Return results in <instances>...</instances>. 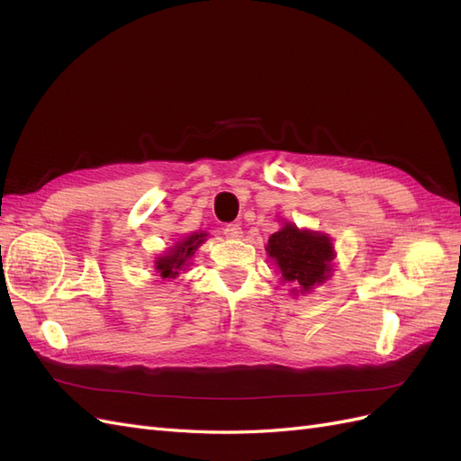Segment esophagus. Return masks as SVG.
<instances>
[{"label": "esophagus", "instance_id": "obj_1", "mask_svg": "<svg viewBox=\"0 0 461 461\" xmlns=\"http://www.w3.org/2000/svg\"><path fill=\"white\" fill-rule=\"evenodd\" d=\"M222 232H225L227 239H232V240L242 239V227L236 225V222H230V225H227L225 229H222Z\"/></svg>", "mask_w": 461, "mask_h": 461}]
</instances>
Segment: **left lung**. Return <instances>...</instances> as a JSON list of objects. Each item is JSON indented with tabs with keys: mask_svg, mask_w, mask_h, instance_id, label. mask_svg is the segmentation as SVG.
Returning a JSON list of instances; mask_svg holds the SVG:
<instances>
[{
	"mask_svg": "<svg viewBox=\"0 0 461 461\" xmlns=\"http://www.w3.org/2000/svg\"><path fill=\"white\" fill-rule=\"evenodd\" d=\"M265 249L281 269L283 281L300 286L302 292L325 281L334 256L329 236L300 230L290 222L271 234Z\"/></svg>",
	"mask_w": 461,
	"mask_h": 461,
	"instance_id": "obj_1",
	"label": "left lung"
}]
</instances>
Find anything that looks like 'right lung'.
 <instances>
[{"label": "right lung", "instance_id": "right-lung-1", "mask_svg": "<svg viewBox=\"0 0 461 461\" xmlns=\"http://www.w3.org/2000/svg\"><path fill=\"white\" fill-rule=\"evenodd\" d=\"M203 240H205L203 232H194L192 236H188V239L180 240L176 246H173L169 254L163 258H158L156 269H158L159 276L161 278H175L178 275V271L185 267L188 258H192V254L196 252L200 244H203Z\"/></svg>", "mask_w": 461, "mask_h": 461}]
</instances>
